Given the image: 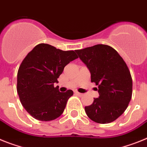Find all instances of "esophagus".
Segmentation results:
<instances>
[{"mask_svg": "<svg viewBox=\"0 0 147 147\" xmlns=\"http://www.w3.org/2000/svg\"><path fill=\"white\" fill-rule=\"evenodd\" d=\"M75 94H77L78 96H82V95H83V94L78 92V91H75Z\"/></svg>", "mask_w": 147, "mask_h": 147, "instance_id": "obj_1", "label": "esophagus"}]
</instances>
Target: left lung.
<instances>
[{
	"instance_id": "obj_1",
	"label": "left lung",
	"mask_w": 147,
	"mask_h": 147,
	"mask_svg": "<svg viewBox=\"0 0 147 147\" xmlns=\"http://www.w3.org/2000/svg\"><path fill=\"white\" fill-rule=\"evenodd\" d=\"M98 86V98L86 106V115L98 123H109L125 111L132 94V80L126 62L109 45H96L76 51Z\"/></svg>"
}]
</instances>
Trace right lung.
<instances>
[{
    "label": "right lung",
    "mask_w": 147,
    "mask_h": 147,
    "mask_svg": "<svg viewBox=\"0 0 147 147\" xmlns=\"http://www.w3.org/2000/svg\"><path fill=\"white\" fill-rule=\"evenodd\" d=\"M77 58L75 51H63L47 44L36 45L27 55L18 71L17 91L32 117L51 121L63 113L74 92H60L54 84L59 82L64 67Z\"/></svg>",
    "instance_id": "obj_1"
}]
</instances>
